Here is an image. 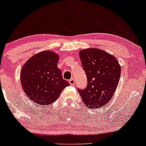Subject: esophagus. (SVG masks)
I'll use <instances>...</instances> for the list:
<instances>
[{"label":"esophagus","instance_id":"esophagus-1","mask_svg":"<svg viewBox=\"0 0 146 146\" xmlns=\"http://www.w3.org/2000/svg\"><path fill=\"white\" fill-rule=\"evenodd\" d=\"M69 83H70V85H74V84H75L74 79H73V78L70 79V80H69Z\"/></svg>","mask_w":146,"mask_h":146}]
</instances>
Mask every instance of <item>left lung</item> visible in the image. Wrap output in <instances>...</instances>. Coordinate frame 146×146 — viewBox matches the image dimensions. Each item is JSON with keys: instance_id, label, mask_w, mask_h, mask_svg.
Segmentation results:
<instances>
[{"instance_id": "obj_1", "label": "left lung", "mask_w": 146, "mask_h": 146, "mask_svg": "<svg viewBox=\"0 0 146 146\" xmlns=\"http://www.w3.org/2000/svg\"><path fill=\"white\" fill-rule=\"evenodd\" d=\"M87 77L86 88L78 89L84 105L97 109L107 105L114 95L121 76V66L113 55L97 48L80 51Z\"/></svg>"}]
</instances>
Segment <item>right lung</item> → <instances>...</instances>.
Returning <instances> with one entry per match:
<instances>
[{"label": "right lung", "instance_id": "1", "mask_svg": "<svg viewBox=\"0 0 146 146\" xmlns=\"http://www.w3.org/2000/svg\"><path fill=\"white\" fill-rule=\"evenodd\" d=\"M59 56L52 51L34 55L24 64L21 82L24 92L35 103L50 105L58 99L68 82L63 79L58 68Z\"/></svg>", "mask_w": 146, "mask_h": 146}]
</instances>
